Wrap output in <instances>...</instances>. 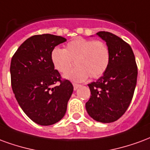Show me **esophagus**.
<instances>
[{"mask_svg":"<svg viewBox=\"0 0 150 150\" xmlns=\"http://www.w3.org/2000/svg\"><path fill=\"white\" fill-rule=\"evenodd\" d=\"M73 85H74V90H76V89H77V88H79L80 86H81V85H78V84H76V83H74Z\"/></svg>","mask_w":150,"mask_h":150,"instance_id":"1","label":"esophagus"}]
</instances>
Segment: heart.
I'll return each mask as SVG.
<instances>
[{
	"mask_svg": "<svg viewBox=\"0 0 150 150\" xmlns=\"http://www.w3.org/2000/svg\"><path fill=\"white\" fill-rule=\"evenodd\" d=\"M76 69L64 75L74 81H82L90 76L99 78L109 67L110 52L104 41L76 38L69 41L64 50L54 48L51 52V62L57 70L65 74L74 66Z\"/></svg>",
	"mask_w": 150,
	"mask_h": 150,
	"instance_id": "obj_1",
	"label": "heart"
}]
</instances>
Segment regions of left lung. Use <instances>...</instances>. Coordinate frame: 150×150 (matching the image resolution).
Wrapping results in <instances>:
<instances>
[{
    "label": "left lung",
    "mask_w": 150,
    "mask_h": 150,
    "mask_svg": "<svg viewBox=\"0 0 150 150\" xmlns=\"http://www.w3.org/2000/svg\"><path fill=\"white\" fill-rule=\"evenodd\" d=\"M97 35L106 42L110 61L103 76L88 85L91 96L86 108L95 121L110 123L120 118L130 104L137 66L132 48L125 40L109 32H98Z\"/></svg>",
    "instance_id": "1"
}]
</instances>
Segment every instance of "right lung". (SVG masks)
<instances>
[{
	"label": "right lung",
	"instance_id": "obj_1",
	"mask_svg": "<svg viewBox=\"0 0 150 150\" xmlns=\"http://www.w3.org/2000/svg\"><path fill=\"white\" fill-rule=\"evenodd\" d=\"M64 41L56 35H34L20 45L11 60L15 98L26 115L40 125L62 120L74 91L72 83L62 79L51 62L52 50Z\"/></svg>",
	"mask_w": 150,
	"mask_h": 150
}]
</instances>
